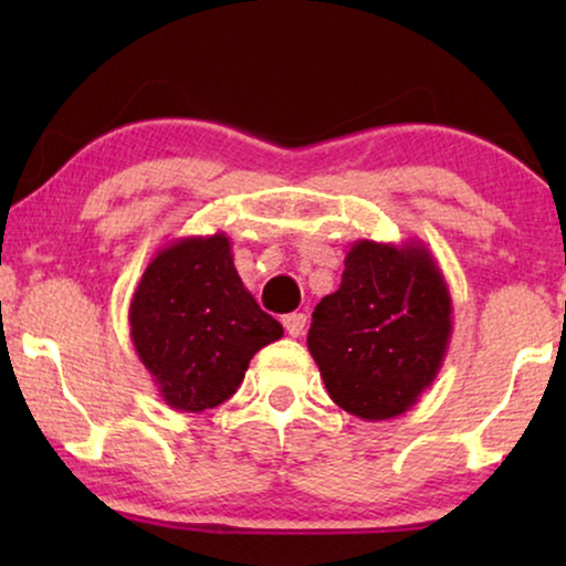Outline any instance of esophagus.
Masks as SVG:
<instances>
[{"label":"esophagus","instance_id":"esophagus-1","mask_svg":"<svg viewBox=\"0 0 566 566\" xmlns=\"http://www.w3.org/2000/svg\"><path fill=\"white\" fill-rule=\"evenodd\" d=\"M283 327L291 337H301V335H304V329H306V314H301V312L285 314L283 316Z\"/></svg>","mask_w":566,"mask_h":566}]
</instances>
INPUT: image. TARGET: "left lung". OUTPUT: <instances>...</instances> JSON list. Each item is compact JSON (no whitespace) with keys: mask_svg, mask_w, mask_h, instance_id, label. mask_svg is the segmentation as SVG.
I'll use <instances>...</instances> for the list:
<instances>
[{"mask_svg":"<svg viewBox=\"0 0 566 566\" xmlns=\"http://www.w3.org/2000/svg\"><path fill=\"white\" fill-rule=\"evenodd\" d=\"M451 332V291L428 247L358 239L339 289L314 308L306 345L329 399L376 422L409 412L430 389Z\"/></svg>","mask_w":566,"mask_h":566,"instance_id":"obj_1","label":"left lung"}]
</instances>
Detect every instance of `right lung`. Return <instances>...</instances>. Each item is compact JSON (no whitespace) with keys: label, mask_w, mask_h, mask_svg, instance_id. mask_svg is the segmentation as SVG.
<instances>
[{"label":"right lung","mask_w":566,"mask_h":566,"mask_svg":"<svg viewBox=\"0 0 566 566\" xmlns=\"http://www.w3.org/2000/svg\"><path fill=\"white\" fill-rule=\"evenodd\" d=\"M128 324L161 401L180 412L227 401L254 353L283 337L244 289L223 231L161 247L136 285Z\"/></svg>","instance_id":"obj_1"}]
</instances>
